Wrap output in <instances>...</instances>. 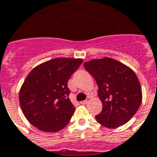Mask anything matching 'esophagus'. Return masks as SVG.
Instances as JSON below:
<instances>
[{
	"label": "esophagus",
	"mask_w": 157,
	"mask_h": 157,
	"mask_svg": "<svg viewBox=\"0 0 157 157\" xmlns=\"http://www.w3.org/2000/svg\"><path fill=\"white\" fill-rule=\"evenodd\" d=\"M90 101V98H87V99H86V100L82 101H81V104H82V105H85V104H87V103L89 102Z\"/></svg>",
	"instance_id": "34e87169"
}]
</instances>
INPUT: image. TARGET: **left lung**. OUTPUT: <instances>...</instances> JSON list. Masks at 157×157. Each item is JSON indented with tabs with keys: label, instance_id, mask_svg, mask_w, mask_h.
<instances>
[{
	"label": "left lung",
	"instance_id": "8db88e82",
	"mask_svg": "<svg viewBox=\"0 0 157 157\" xmlns=\"http://www.w3.org/2000/svg\"><path fill=\"white\" fill-rule=\"evenodd\" d=\"M84 67L95 79L102 102L97 122L109 128L127 123L142 102L140 84L133 70L108 57L85 62Z\"/></svg>",
	"mask_w": 157,
	"mask_h": 157
}]
</instances>
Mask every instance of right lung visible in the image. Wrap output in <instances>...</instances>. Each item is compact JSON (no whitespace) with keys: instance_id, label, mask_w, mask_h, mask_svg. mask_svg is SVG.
<instances>
[{"instance_id":"add662e5","label":"right lung","mask_w":157,"mask_h":157,"mask_svg":"<svg viewBox=\"0 0 157 157\" xmlns=\"http://www.w3.org/2000/svg\"><path fill=\"white\" fill-rule=\"evenodd\" d=\"M82 59L56 58L31 70L19 92V102L30 123L40 131L57 132L69 123L75 111L67 81Z\"/></svg>"}]
</instances>
